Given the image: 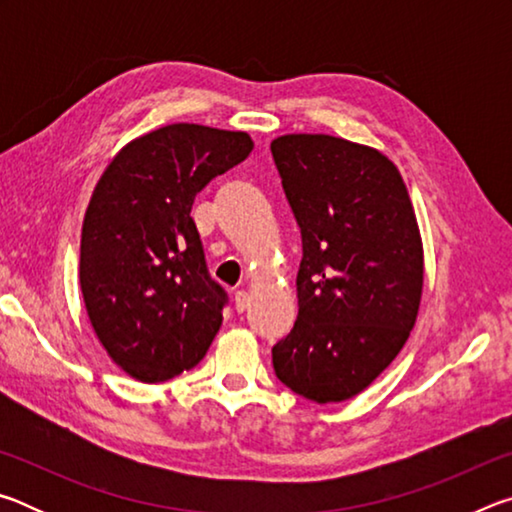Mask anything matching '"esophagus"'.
I'll list each match as a JSON object with an SVG mask.
<instances>
[{
    "instance_id": "esophagus-1",
    "label": "esophagus",
    "mask_w": 512,
    "mask_h": 512,
    "mask_svg": "<svg viewBox=\"0 0 512 512\" xmlns=\"http://www.w3.org/2000/svg\"><path fill=\"white\" fill-rule=\"evenodd\" d=\"M248 307H250V296H248V291H244V289L237 291V293H235V309H237L239 314H241V311H246Z\"/></svg>"
}]
</instances>
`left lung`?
I'll return each mask as SVG.
<instances>
[{"mask_svg":"<svg viewBox=\"0 0 512 512\" xmlns=\"http://www.w3.org/2000/svg\"><path fill=\"white\" fill-rule=\"evenodd\" d=\"M302 237L298 320L273 348L277 379L343 402L391 366L415 325L424 250L402 173L384 153L323 133L271 142Z\"/></svg>","mask_w":512,"mask_h":512,"instance_id":"left-lung-1","label":"left lung"}]
</instances>
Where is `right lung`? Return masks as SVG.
I'll list each match as a JSON object with an SVG mask.
<instances>
[{"instance_id":"add662e5","label":"right lung","mask_w":512,"mask_h":512,"mask_svg":"<svg viewBox=\"0 0 512 512\" xmlns=\"http://www.w3.org/2000/svg\"><path fill=\"white\" fill-rule=\"evenodd\" d=\"M253 151L244 131L169 124L135 137L94 187L81 232V293L108 357L144 384L194 368L223 323L196 194Z\"/></svg>"}]
</instances>
